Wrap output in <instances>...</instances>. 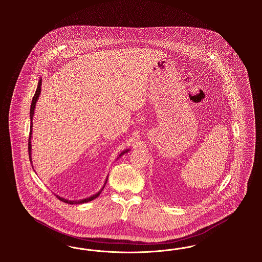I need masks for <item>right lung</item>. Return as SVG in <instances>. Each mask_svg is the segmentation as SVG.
Wrapping results in <instances>:
<instances>
[{"label": "right lung", "instance_id": "add662e5", "mask_svg": "<svg viewBox=\"0 0 262 262\" xmlns=\"http://www.w3.org/2000/svg\"><path fill=\"white\" fill-rule=\"evenodd\" d=\"M41 85H42V79H40V80L38 81L37 89H36V91H35V94H34L33 98H32V102H31V107H30V120H31V124H30L29 140H28V154H29V160H30V162H31V143H30V139H31V135H32V118H33V114H34V109H35L36 101H37L38 97H39V95H40V93H41ZM125 152H127V150L124 151V152H123V153H122L120 156H122V155H123L124 153H125ZM107 180H108V178L106 179L105 185H106V183H107ZM105 185H104V187H105ZM104 187H102V188L100 189V191H98L96 194H94L93 196H90V198H88V199H85V200H77V201H75V200H64V199L60 198V196H58V195H57V198H58L59 200H62V202H66V203H69V204H80V203L88 202V201H91V200H93L94 199L98 198V196H99L100 193L102 192V190H103Z\"/></svg>", "mask_w": 262, "mask_h": 262}]
</instances>
